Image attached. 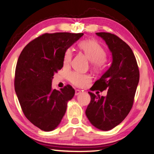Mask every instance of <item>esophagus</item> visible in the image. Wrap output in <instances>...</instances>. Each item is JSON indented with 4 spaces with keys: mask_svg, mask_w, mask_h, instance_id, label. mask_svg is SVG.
Masks as SVG:
<instances>
[{
    "mask_svg": "<svg viewBox=\"0 0 154 154\" xmlns=\"http://www.w3.org/2000/svg\"><path fill=\"white\" fill-rule=\"evenodd\" d=\"M81 93V91L80 90H75V96L80 94Z\"/></svg>",
    "mask_w": 154,
    "mask_h": 154,
    "instance_id": "1",
    "label": "esophagus"
}]
</instances>
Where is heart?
<instances>
[{"label": "heart", "instance_id": "1", "mask_svg": "<svg viewBox=\"0 0 154 154\" xmlns=\"http://www.w3.org/2000/svg\"><path fill=\"white\" fill-rule=\"evenodd\" d=\"M79 47L83 52L90 61L92 63L94 68L99 69L103 66L107 53L104 48L99 42L94 39L82 40L79 44ZM72 57V51L70 48L64 53L63 64L64 66L69 64ZM68 79L74 85L83 88L91 81L90 75L79 72H71L68 75Z\"/></svg>", "mask_w": 154, "mask_h": 154}]
</instances>
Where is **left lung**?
<instances>
[{
    "instance_id": "left-lung-1",
    "label": "left lung",
    "mask_w": 154,
    "mask_h": 154,
    "mask_svg": "<svg viewBox=\"0 0 154 154\" xmlns=\"http://www.w3.org/2000/svg\"><path fill=\"white\" fill-rule=\"evenodd\" d=\"M96 35L106 42L112 60L108 69L91 88L101 92L107 89V95L97 97L89 92L91 101L85 114L94 126L106 131L119 125L132 108L140 72L134 53L126 42L109 32Z\"/></svg>"
}]
</instances>
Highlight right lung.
Wrapping results in <instances>:
<instances>
[{
	"mask_svg": "<svg viewBox=\"0 0 154 154\" xmlns=\"http://www.w3.org/2000/svg\"><path fill=\"white\" fill-rule=\"evenodd\" d=\"M83 33H46L23 48L15 71V92L26 118L44 131L60 124L67 103L75 90L68 85L60 90L52 89L55 73L63 66L65 51Z\"/></svg>",
	"mask_w": 154,
	"mask_h": 154,
	"instance_id": "1",
	"label": "right lung"
}]
</instances>
